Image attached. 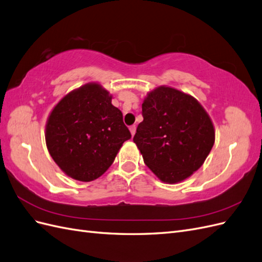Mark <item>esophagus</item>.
Returning <instances> with one entry per match:
<instances>
[{
	"instance_id": "obj_1",
	"label": "esophagus",
	"mask_w": 262,
	"mask_h": 262,
	"mask_svg": "<svg viewBox=\"0 0 262 262\" xmlns=\"http://www.w3.org/2000/svg\"><path fill=\"white\" fill-rule=\"evenodd\" d=\"M129 132H130V134H132V136L135 135V133H136V126H135V125L130 126V127H129Z\"/></svg>"
}]
</instances>
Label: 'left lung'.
Here are the masks:
<instances>
[{
	"label": "left lung",
	"mask_w": 262,
	"mask_h": 262,
	"mask_svg": "<svg viewBox=\"0 0 262 262\" xmlns=\"http://www.w3.org/2000/svg\"><path fill=\"white\" fill-rule=\"evenodd\" d=\"M141 107L144 121L133 140L146 166L166 183L191 177L215 141L206 111L193 96L164 85L149 92Z\"/></svg>",
	"instance_id": "8db88e82"
}]
</instances>
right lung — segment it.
<instances>
[{
  "label": "right lung",
  "instance_id": "1",
  "mask_svg": "<svg viewBox=\"0 0 262 262\" xmlns=\"http://www.w3.org/2000/svg\"><path fill=\"white\" fill-rule=\"evenodd\" d=\"M45 137L58 167L72 179L89 182L105 172L132 135L112 95L99 83H86L51 111Z\"/></svg>",
  "mask_w": 262,
  "mask_h": 262
}]
</instances>
